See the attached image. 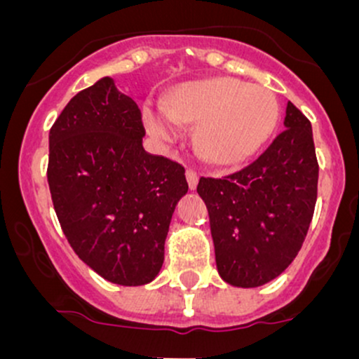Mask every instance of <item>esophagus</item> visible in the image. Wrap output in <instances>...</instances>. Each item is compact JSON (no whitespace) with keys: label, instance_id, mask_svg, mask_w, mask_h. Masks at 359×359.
<instances>
[{"label":"esophagus","instance_id":"esophagus-1","mask_svg":"<svg viewBox=\"0 0 359 359\" xmlns=\"http://www.w3.org/2000/svg\"><path fill=\"white\" fill-rule=\"evenodd\" d=\"M185 177H187L189 189H191V191H196L197 182H199V175H197L194 170H187V172H185Z\"/></svg>","mask_w":359,"mask_h":359}]
</instances>
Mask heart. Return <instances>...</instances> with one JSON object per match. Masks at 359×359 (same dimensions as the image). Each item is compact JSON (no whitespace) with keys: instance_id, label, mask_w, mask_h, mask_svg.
<instances>
[{"instance_id":"obj_1","label":"heart","mask_w":359,"mask_h":359,"mask_svg":"<svg viewBox=\"0 0 359 359\" xmlns=\"http://www.w3.org/2000/svg\"><path fill=\"white\" fill-rule=\"evenodd\" d=\"M280 106L263 86L214 77L179 86L163 108L148 106L145 125L160 143H174L182 125H196V142L211 163L231 167L253 156L273 133Z\"/></svg>"}]
</instances>
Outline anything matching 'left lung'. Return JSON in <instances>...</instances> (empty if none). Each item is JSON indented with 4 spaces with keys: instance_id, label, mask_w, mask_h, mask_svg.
I'll use <instances>...</instances> for the list:
<instances>
[{
    "instance_id": "1",
    "label": "left lung",
    "mask_w": 359,
    "mask_h": 359,
    "mask_svg": "<svg viewBox=\"0 0 359 359\" xmlns=\"http://www.w3.org/2000/svg\"><path fill=\"white\" fill-rule=\"evenodd\" d=\"M285 131L251 165L224 179L201 177L216 265L233 287L277 278L297 257L317 199L319 165L311 121L287 102Z\"/></svg>"
}]
</instances>
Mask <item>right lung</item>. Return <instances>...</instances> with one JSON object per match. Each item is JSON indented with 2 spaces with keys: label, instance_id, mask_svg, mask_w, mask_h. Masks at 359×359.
Listing matches in <instances>:
<instances>
[{
  "label": "right lung",
  "instance_id": "1",
  "mask_svg": "<svg viewBox=\"0 0 359 359\" xmlns=\"http://www.w3.org/2000/svg\"><path fill=\"white\" fill-rule=\"evenodd\" d=\"M137 102L101 77L67 102L48 135V187L65 238L111 283L138 287L160 273L182 165L143 148Z\"/></svg>",
  "mask_w": 359,
  "mask_h": 359
}]
</instances>
